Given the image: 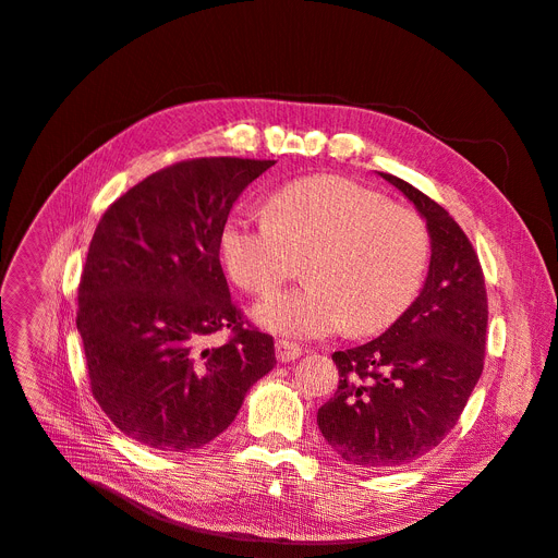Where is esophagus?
I'll return each instance as SVG.
<instances>
[{
  "instance_id": "34e87169",
  "label": "esophagus",
  "mask_w": 558,
  "mask_h": 558,
  "mask_svg": "<svg viewBox=\"0 0 558 558\" xmlns=\"http://www.w3.org/2000/svg\"><path fill=\"white\" fill-rule=\"evenodd\" d=\"M275 350H277V359H279L281 363H290V361H295V359H300V356H302V348H300L298 342L277 340Z\"/></svg>"
}]
</instances>
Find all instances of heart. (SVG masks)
Masks as SVG:
<instances>
[{"instance_id":"heart-1","label":"heart","mask_w":558,"mask_h":558,"mask_svg":"<svg viewBox=\"0 0 558 558\" xmlns=\"http://www.w3.org/2000/svg\"><path fill=\"white\" fill-rule=\"evenodd\" d=\"M270 218H231L220 235L225 270L247 293H272L307 258L304 288L254 306V323L286 338H325L352 327L377 333L415 302L429 265V231L411 208L365 185L308 177L283 185Z\"/></svg>"}]
</instances>
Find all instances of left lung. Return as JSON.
<instances>
[{
    "instance_id": "8db88e82",
    "label": "left lung",
    "mask_w": 558,
    "mask_h": 558,
    "mask_svg": "<svg viewBox=\"0 0 558 558\" xmlns=\"http://www.w3.org/2000/svg\"><path fill=\"white\" fill-rule=\"evenodd\" d=\"M427 222L432 258L415 302L379 338L333 352L338 390L317 427L352 465H407L454 429L484 369L488 300L480 258L447 210L379 172Z\"/></svg>"
}]
</instances>
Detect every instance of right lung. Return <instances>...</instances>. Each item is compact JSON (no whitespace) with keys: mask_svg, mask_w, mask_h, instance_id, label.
<instances>
[{"mask_svg":"<svg viewBox=\"0 0 558 558\" xmlns=\"http://www.w3.org/2000/svg\"><path fill=\"white\" fill-rule=\"evenodd\" d=\"M275 161L195 158L154 172L101 216L78 283L90 388L116 427L158 452L220 436L275 367V340L247 329L220 265L229 210ZM231 328L220 349L203 338Z\"/></svg>","mask_w":558,"mask_h":558,"instance_id":"right-lung-1","label":"right lung"}]
</instances>
